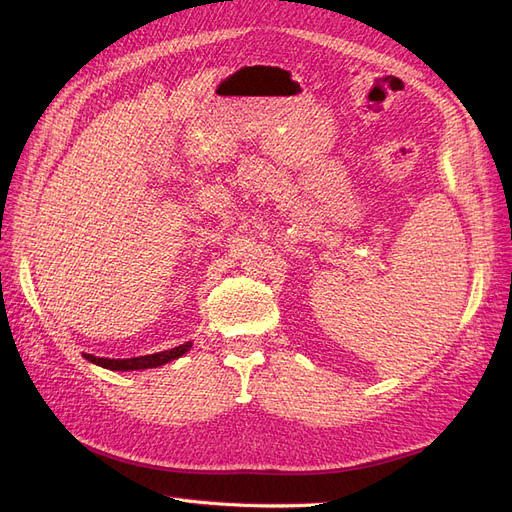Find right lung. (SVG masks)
Listing matches in <instances>:
<instances>
[{
	"instance_id": "right-lung-1",
	"label": "right lung",
	"mask_w": 512,
	"mask_h": 512,
	"mask_svg": "<svg viewBox=\"0 0 512 512\" xmlns=\"http://www.w3.org/2000/svg\"><path fill=\"white\" fill-rule=\"evenodd\" d=\"M192 348V342H185L177 348H170L164 352H156V354H145V356H134V359H100V356L94 354H85V359L89 363H96L104 369L111 371H138V369H151V367H160L166 365L170 361L179 359L185 352Z\"/></svg>"
}]
</instances>
